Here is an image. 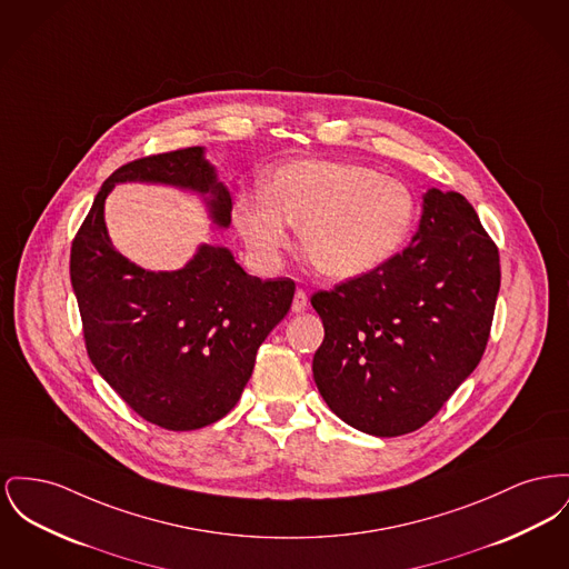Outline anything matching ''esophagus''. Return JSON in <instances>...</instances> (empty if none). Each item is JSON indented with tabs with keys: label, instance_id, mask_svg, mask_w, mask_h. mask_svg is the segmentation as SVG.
<instances>
[{
	"label": "esophagus",
	"instance_id": "34e87169",
	"mask_svg": "<svg viewBox=\"0 0 569 569\" xmlns=\"http://www.w3.org/2000/svg\"><path fill=\"white\" fill-rule=\"evenodd\" d=\"M307 295L302 292V290H297V295H295V301H292V311L295 313H301L307 309Z\"/></svg>",
	"mask_w": 569,
	"mask_h": 569
}]
</instances>
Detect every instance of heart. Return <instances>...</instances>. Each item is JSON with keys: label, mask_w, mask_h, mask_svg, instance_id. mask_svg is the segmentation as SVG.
<instances>
[{"label": "heart", "mask_w": 569, "mask_h": 569, "mask_svg": "<svg viewBox=\"0 0 569 569\" xmlns=\"http://www.w3.org/2000/svg\"><path fill=\"white\" fill-rule=\"evenodd\" d=\"M417 201L410 189L376 169L305 159L274 169L264 193L236 203L234 226L260 267L274 268L290 249V226L325 277L348 281L385 267L410 236Z\"/></svg>", "instance_id": "1"}]
</instances>
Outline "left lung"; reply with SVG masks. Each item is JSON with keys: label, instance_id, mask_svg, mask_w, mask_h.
<instances>
[{"label": "left lung", "instance_id": "left-lung-1", "mask_svg": "<svg viewBox=\"0 0 569 569\" xmlns=\"http://www.w3.org/2000/svg\"><path fill=\"white\" fill-rule=\"evenodd\" d=\"M501 288L499 249L456 191L428 189L410 244L316 292L320 396L348 426L401 436L428 423L481 361Z\"/></svg>", "mask_w": 569, "mask_h": 569}]
</instances>
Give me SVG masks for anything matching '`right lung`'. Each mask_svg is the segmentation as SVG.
I'll return each mask as SVG.
<instances>
[{
  "mask_svg": "<svg viewBox=\"0 0 569 569\" xmlns=\"http://www.w3.org/2000/svg\"><path fill=\"white\" fill-rule=\"evenodd\" d=\"M124 182L198 196L217 230L232 223V196L201 146L137 159L102 182L70 251L94 368L146 421L173 432L198 430L240 400L258 348L292 305L295 281L251 277L228 247L206 242L178 270L137 267L104 226V200Z\"/></svg>",
  "mask_w": 569,
  "mask_h": 569,
  "instance_id": "obj_1",
  "label": "right lung"
}]
</instances>
